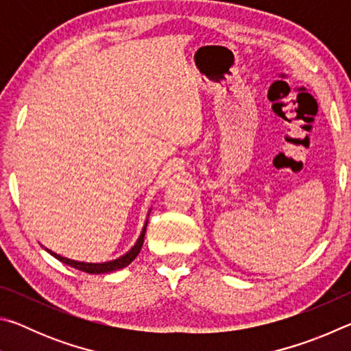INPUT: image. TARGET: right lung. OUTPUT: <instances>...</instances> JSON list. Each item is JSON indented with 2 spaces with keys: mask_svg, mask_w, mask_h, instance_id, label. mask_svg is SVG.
I'll return each instance as SVG.
<instances>
[{
  "mask_svg": "<svg viewBox=\"0 0 351 351\" xmlns=\"http://www.w3.org/2000/svg\"><path fill=\"white\" fill-rule=\"evenodd\" d=\"M145 229H147V224L144 226V229H142V234L139 237V240L136 241V245L132 249H130V251L125 255H122V257H119V258L112 260V261H105V263H82V261H74V260L64 258V257H62V255L49 251V249H47V252L54 255V257L57 260H60L62 263H66L69 266H73V268H75V269L88 272V274H105V272H112V271L125 268V266H128L136 257H138V254L141 252V247H142V245H144Z\"/></svg>",
  "mask_w": 351,
  "mask_h": 351,
  "instance_id": "obj_1",
  "label": "right lung"
}]
</instances>
